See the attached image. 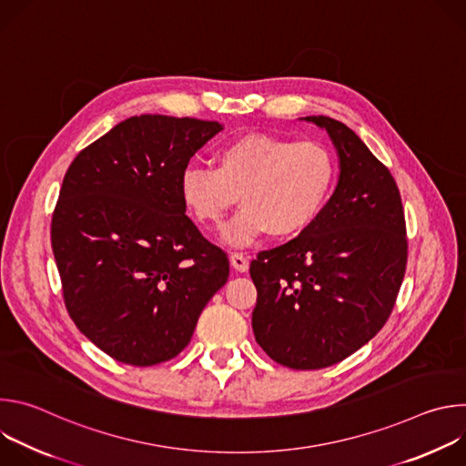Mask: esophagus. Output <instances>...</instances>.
<instances>
[{
  "instance_id": "esophagus-1",
  "label": "esophagus",
  "mask_w": 466,
  "mask_h": 466,
  "mask_svg": "<svg viewBox=\"0 0 466 466\" xmlns=\"http://www.w3.org/2000/svg\"><path fill=\"white\" fill-rule=\"evenodd\" d=\"M230 265L238 273H247L248 271V258L243 252H234V254H230Z\"/></svg>"
}]
</instances>
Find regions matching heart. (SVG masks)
I'll list each match as a JSON object with an SVG mask.
<instances>
[{"instance_id":"obj_1","label":"heart","mask_w":466,"mask_h":466,"mask_svg":"<svg viewBox=\"0 0 466 466\" xmlns=\"http://www.w3.org/2000/svg\"><path fill=\"white\" fill-rule=\"evenodd\" d=\"M216 167L187 166L180 175V197L193 219L221 228L228 212L245 208L223 230V241L243 247L271 232L291 238L306 230L334 191V153L317 140L295 142L271 135H243L225 142Z\"/></svg>"}]
</instances>
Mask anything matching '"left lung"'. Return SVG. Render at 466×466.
<instances>
[{
	"label": "left lung",
	"instance_id": "1",
	"mask_svg": "<svg viewBox=\"0 0 466 466\" xmlns=\"http://www.w3.org/2000/svg\"><path fill=\"white\" fill-rule=\"evenodd\" d=\"M304 119L334 142L339 180L299 238L252 259V329L277 363L315 370L343 361L381 329L404 280L408 238L390 171L345 123Z\"/></svg>",
	"mask_w": 466,
	"mask_h": 466
}]
</instances>
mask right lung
<instances>
[{"label": "right lung", "mask_w": 466, "mask_h": 466, "mask_svg": "<svg viewBox=\"0 0 466 466\" xmlns=\"http://www.w3.org/2000/svg\"><path fill=\"white\" fill-rule=\"evenodd\" d=\"M223 125L132 116L83 149L62 180L51 247L76 326L116 361L178 356L228 280V258L186 216L180 175Z\"/></svg>", "instance_id": "obj_1"}]
</instances>
